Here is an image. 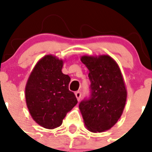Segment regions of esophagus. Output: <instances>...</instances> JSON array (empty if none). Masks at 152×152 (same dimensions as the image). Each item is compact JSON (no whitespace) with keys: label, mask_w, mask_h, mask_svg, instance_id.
Masks as SVG:
<instances>
[{"label":"esophagus","mask_w":152,"mask_h":152,"mask_svg":"<svg viewBox=\"0 0 152 152\" xmlns=\"http://www.w3.org/2000/svg\"><path fill=\"white\" fill-rule=\"evenodd\" d=\"M75 95H76V99H77V100H78V101H80V98H81L80 91H76V92L75 93Z\"/></svg>","instance_id":"1"}]
</instances>
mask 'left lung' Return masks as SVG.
Segmentation results:
<instances>
[{
	"label": "left lung",
	"instance_id": "left-lung-1",
	"mask_svg": "<svg viewBox=\"0 0 152 152\" xmlns=\"http://www.w3.org/2000/svg\"><path fill=\"white\" fill-rule=\"evenodd\" d=\"M89 70L91 95L80 103L86 128L102 132L118 122L125 109L127 90L115 60L109 55H83L80 58Z\"/></svg>",
	"mask_w": 152,
	"mask_h": 152
}]
</instances>
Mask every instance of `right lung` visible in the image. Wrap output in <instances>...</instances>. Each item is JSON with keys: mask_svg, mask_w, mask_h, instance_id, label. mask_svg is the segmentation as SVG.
Instances as JSON below:
<instances>
[{"mask_svg": "<svg viewBox=\"0 0 152 152\" xmlns=\"http://www.w3.org/2000/svg\"><path fill=\"white\" fill-rule=\"evenodd\" d=\"M64 61L48 54L32 69L25 87V99L33 120L53 129L61 126L67 113L77 104L69 89L70 77L62 72Z\"/></svg>", "mask_w": 152, "mask_h": 152, "instance_id": "add662e5", "label": "right lung"}]
</instances>
